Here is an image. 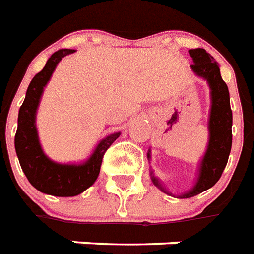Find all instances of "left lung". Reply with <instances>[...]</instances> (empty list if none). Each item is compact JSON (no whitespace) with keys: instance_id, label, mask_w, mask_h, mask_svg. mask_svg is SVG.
Returning a JSON list of instances; mask_svg holds the SVG:
<instances>
[{"instance_id":"obj_1","label":"left lung","mask_w":254,"mask_h":254,"mask_svg":"<svg viewBox=\"0 0 254 254\" xmlns=\"http://www.w3.org/2000/svg\"><path fill=\"white\" fill-rule=\"evenodd\" d=\"M189 55L191 56V70L201 79L206 80L210 88V114L207 122L209 129V142H207L206 152L203 154L201 163L198 165L197 181L190 190L179 194L177 198H190L198 195L199 192L213 188L228 163L229 154L232 150V125L233 115L230 110V96H229L228 85L221 77L220 66L210 53L205 49L197 48L190 49ZM150 150L147 152V159H151ZM152 184L161 191L173 195L165 188L158 177L154 175V171L150 170ZM174 197V195H173Z\"/></svg>"}]
</instances>
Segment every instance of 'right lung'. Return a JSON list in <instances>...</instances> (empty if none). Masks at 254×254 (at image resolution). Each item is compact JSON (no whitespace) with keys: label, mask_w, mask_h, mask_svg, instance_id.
Returning <instances> with one entry per match:
<instances>
[{"label":"right lung","mask_w":254,"mask_h":254,"mask_svg":"<svg viewBox=\"0 0 254 254\" xmlns=\"http://www.w3.org/2000/svg\"><path fill=\"white\" fill-rule=\"evenodd\" d=\"M75 49H60L48 59L41 72L34 76L26 89L25 100L18 111L14 147L21 169L30 185L39 191L55 197H75L95 184L100 173L107 148L119 138L120 132L107 135L98 143L87 161L81 163H59L45 155L37 132L36 115L44 88L63 57Z\"/></svg>","instance_id":"right-lung-1"}]
</instances>
